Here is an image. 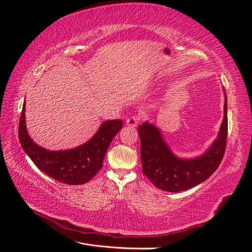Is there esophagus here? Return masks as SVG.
<instances>
[{"label": "esophagus", "instance_id": "obj_1", "mask_svg": "<svg viewBox=\"0 0 252 252\" xmlns=\"http://www.w3.org/2000/svg\"><path fill=\"white\" fill-rule=\"evenodd\" d=\"M139 122H140L139 117H136V116H131V117H129V118L126 120V124H127L128 126L135 127L136 125L139 124Z\"/></svg>", "mask_w": 252, "mask_h": 252}]
</instances>
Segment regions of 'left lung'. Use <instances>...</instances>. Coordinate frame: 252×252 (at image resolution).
<instances>
[{
    "instance_id": "8db88e82",
    "label": "left lung",
    "mask_w": 252,
    "mask_h": 252,
    "mask_svg": "<svg viewBox=\"0 0 252 252\" xmlns=\"http://www.w3.org/2000/svg\"><path fill=\"white\" fill-rule=\"evenodd\" d=\"M224 90V89H223ZM224 119L217 139L201 156L183 158L175 156L155 124L144 122L139 127L143 173L156 187L169 192L185 191L207 180L222 161L227 140V96Z\"/></svg>"
}]
</instances>
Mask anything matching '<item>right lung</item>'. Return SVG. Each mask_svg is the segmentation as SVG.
<instances>
[{
  "label": "right lung",
  "mask_w": 252,
  "mask_h": 252,
  "mask_svg": "<svg viewBox=\"0 0 252 252\" xmlns=\"http://www.w3.org/2000/svg\"><path fill=\"white\" fill-rule=\"evenodd\" d=\"M25 102L19 125L22 148L34 165L53 180L68 185L85 184L102 168L106 152L114 136L123 127L121 120L105 121L86 143L67 150H48L35 144L26 128Z\"/></svg>",
  "instance_id": "1"
}]
</instances>
